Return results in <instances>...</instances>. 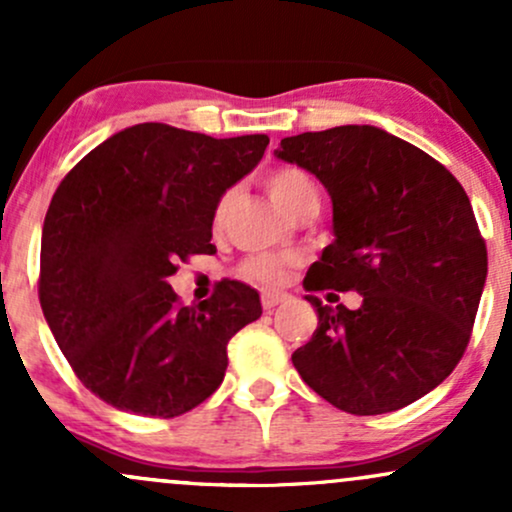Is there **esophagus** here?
<instances>
[{"mask_svg":"<svg viewBox=\"0 0 512 512\" xmlns=\"http://www.w3.org/2000/svg\"><path fill=\"white\" fill-rule=\"evenodd\" d=\"M284 301H289V296H286V293H276V291L262 293V308L264 310H274L276 305H281Z\"/></svg>","mask_w":512,"mask_h":512,"instance_id":"1","label":"esophagus"}]
</instances>
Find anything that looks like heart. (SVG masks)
Here are the masks:
<instances>
[{
	"label": "heart",
	"instance_id": "heart-1",
	"mask_svg": "<svg viewBox=\"0 0 512 512\" xmlns=\"http://www.w3.org/2000/svg\"><path fill=\"white\" fill-rule=\"evenodd\" d=\"M264 187H267L269 197L293 219L305 214V211H317V204H320V190H317L315 180L296 166H279L269 170L267 178H264ZM228 207H231V192L216 199L214 214H211L214 231H219L223 223H226ZM291 269L293 257L260 252V255H250L248 260L240 262L238 276L262 286H281L289 281Z\"/></svg>",
	"mask_w": 512,
	"mask_h": 512
}]
</instances>
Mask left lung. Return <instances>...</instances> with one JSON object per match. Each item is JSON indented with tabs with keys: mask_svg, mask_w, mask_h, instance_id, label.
<instances>
[{
	"mask_svg": "<svg viewBox=\"0 0 512 512\" xmlns=\"http://www.w3.org/2000/svg\"><path fill=\"white\" fill-rule=\"evenodd\" d=\"M276 156L332 197L337 240L305 291L363 296L358 310L308 296L317 330L291 356L303 383L356 416L428 395L467 349L489 269L467 192L426 151L370 125L286 137Z\"/></svg>",
	"mask_w": 512,
	"mask_h": 512,
	"instance_id": "1",
	"label": "left lung"
}]
</instances>
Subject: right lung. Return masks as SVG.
Masks as SVG:
<instances>
[{
  "label": "right lung",
  "mask_w": 512,
  "mask_h": 512,
  "mask_svg": "<svg viewBox=\"0 0 512 512\" xmlns=\"http://www.w3.org/2000/svg\"><path fill=\"white\" fill-rule=\"evenodd\" d=\"M267 144V134L214 139L144 122L64 175L40 240V308L76 378L103 402L173 419L221 385L226 346L262 315L260 296L223 279L207 301L182 305L168 276L216 252V199Z\"/></svg>",
  "instance_id": "obj_1"
}]
</instances>
